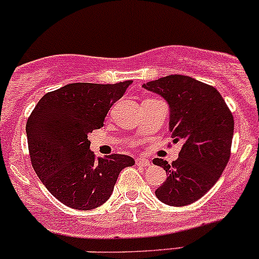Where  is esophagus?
<instances>
[{
	"instance_id": "34e87169",
	"label": "esophagus",
	"mask_w": 259,
	"mask_h": 259,
	"mask_svg": "<svg viewBox=\"0 0 259 259\" xmlns=\"http://www.w3.org/2000/svg\"><path fill=\"white\" fill-rule=\"evenodd\" d=\"M135 163H137L138 166H150V161L148 160L146 158H143V156H140V158H137V160H135Z\"/></svg>"
}]
</instances>
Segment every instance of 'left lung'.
Masks as SVG:
<instances>
[{
	"instance_id": "8db88e82",
	"label": "left lung",
	"mask_w": 259,
	"mask_h": 259,
	"mask_svg": "<svg viewBox=\"0 0 259 259\" xmlns=\"http://www.w3.org/2000/svg\"><path fill=\"white\" fill-rule=\"evenodd\" d=\"M143 86L168 103L173 143L183 142L171 165L163 159L153 160L166 171L156 198L171 207L192 204L215 184L228 164L233 115L215 88L193 77L169 75Z\"/></svg>"
}]
</instances>
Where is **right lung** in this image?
Returning a JSON list of instances; mask_svg holds the SVG:
<instances>
[{
	"label": "right lung",
	"mask_w": 259,
	"mask_h": 259,
	"mask_svg": "<svg viewBox=\"0 0 259 259\" xmlns=\"http://www.w3.org/2000/svg\"><path fill=\"white\" fill-rule=\"evenodd\" d=\"M132 82L69 83L44 95L31 113L26 124L31 163L62 204L79 210L100 207L113 194L120 171L135 164L122 154L96 159L88 140Z\"/></svg>",
	"instance_id": "add662e5"
}]
</instances>
